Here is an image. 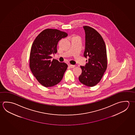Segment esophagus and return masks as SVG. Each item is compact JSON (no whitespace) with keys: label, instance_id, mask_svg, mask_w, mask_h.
Wrapping results in <instances>:
<instances>
[{"label":"esophagus","instance_id":"obj_1","mask_svg":"<svg viewBox=\"0 0 135 135\" xmlns=\"http://www.w3.org/2000/svg\"><path fill=\"white\" fill-rule=\"evenodd\" d=\"M69 66L70 68H75L76 66L75 65H70V64H69Z\"/></svg>","mask_w":135,"mask_h":135}]
</instances>
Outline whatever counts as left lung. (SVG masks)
Returning <instances> with one entry per match:
<instances>
[{"instance_id":"obj_1","label":"left lung","mask_w":135,"mask_h":135,"mask_svg":"<svg viewBox=\"0 0 135 135\" xmlns=\"http://www.w3.org/2000/svg\"><path fill=\"white\" fill-rule=\"evenodd\" d=\"M85 32V49L84 56L86 60L85 66H80L82 73L79 76L81 83L93 86L99 82L107 68V50L102 37L96 30L84 26Z\"/></svg>"}]
</instances>
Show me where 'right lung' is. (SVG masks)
Listing matches in <instances>:
<instances>
[{
	"label": "right lung",
	"mask_w": 135,
	"mask_h": 135,
	"mask_svg": "<svg viewBox=\"0 0 135 135\" xmlns=\"http://www.w3.org/2000/svg\"><path fill=\"white\" fill-rule=\"evenodd\" d=\"M68 36L66 32L55 29L42 31L33 43L30 54V66L32 74L42 86L50 87L61 81L68 65L53 59L59 41Z\"/></svg>",
	"instance_id": "1"
}]
</instances>
